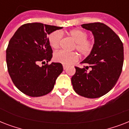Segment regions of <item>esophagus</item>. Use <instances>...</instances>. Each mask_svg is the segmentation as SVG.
Returning <instances> with one entry per match:
<instances>
[{"instance_id":"1","label":"esophagus","mask_w":129,"mask_h":129,"mask_svg":"<svg viewBox=\"0 0 129 129\" xmlns=\"http://www.w3.org/2000/svg\"><path fill=\"white\" fill-rule=\"evenodd\" d=\"M63 70H66V68H68V66H66V65H63Z\"/></svg>"}]
</instances>
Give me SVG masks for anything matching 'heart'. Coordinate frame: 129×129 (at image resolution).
<instances>
[{
    "instance_id": "heart-1",
    "label": "heart",
    "mask_w": 129,
    "mask_h": 129,
    "mask_svg": "<svg viewBox=\"0 0 129 129\" xmlns=\"http://www.w3.org/2000/svg\"><path fill=\"white\" fill-rule=\"evenodd\" d=\"M69 35L76 43L75 48L81 54L88 55L92 50L94 43L91 40L87 39L88 34L82 29H73L69 32ZM63 33L61 31H55L48 36L49 43L52 48L56 49L59 45L62 39ZM53 59L56 62L63 65H70L78 59V55L75 53H68L64 51H58L54 53Z\"/></svg>"
}]
</instances>
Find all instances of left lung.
<instances>
[{"label": "left lung", "mask_w": 129, "mask_h": 129, "mask_svg": "<svg viewBox=\"0 0 129 129\" xmlns=\"http://www.w3.org/2000/svg\"><path fill=\"white\" fill-rule=\"evenodd\" d=\"M81 27L92 32L94 46L89 55L81 62L86 66L75 67L72 84L79 95L99 98L108 93L120 77L124 61L123 44L118 35L104 23H87ZM89 67L90 72L87 71Z\"/></svg>", "instance_id": "obj_1"}]
</instances>
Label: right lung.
I'll return each instance as SVG.
<instances>
[{
	"instance_id": "right-lung-1",
	"label": "right lung",
	"mask_w": 129,
	"mask_h": 129,
	"mask_svg": "<svg viewBox=\"0 0 129 129\" xmlns=\"http://www.w3.org/2000/svg\"><path fill=\"white\" fill-rule=\"evenodd\" d=\"M61 29L40 23H27L17 29L9 41L6 51L8 72L15 86L27 96L39 97L49 93L63 72L60 63L47 64L53 53L47 35ZM40 63L46 65L40 67Z\"/></svg>"
}]
</instances>
